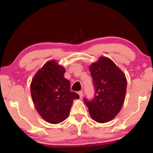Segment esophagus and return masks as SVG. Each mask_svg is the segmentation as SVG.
Here are the masks:
<instances>
[{"instance_id": "obj_1", "label": "esophagus", "mask_w": 153, "mask_h": 153, "mask_svg": "<svg viewBox=\"0 0 153 153\" xmlns=\"http://www.w3.org/2000/svg\"><path fill=\"white\" fill-rule=\"evenodd\" d=\"M78 94L79 95V97H80L81 99L83 97V92H82V91H79Z\"/></svg>"}]
</instances>
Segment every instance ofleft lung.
I'll return each mask as SVG.
<instances>
[{"label": "left lung", "instance_id": "left-lung-1", "mask_svg": "<svg viewBox=\"0 0 153 153\" xmlns=\"http://www.w3.org/2000/svg\"><path fill=\"white\" fill-rule=\"evenodd\" d=\"M95 89V96L85 103L91 117L96 122L105 123L115 118L124 103L127 78L112 60L99 57L89 66Z\"/></svg>", "mask_w": 153, "mask_h": 153}]
</instances>
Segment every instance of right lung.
<instances>
[{
    "label": "right lung",
    "mask_w": 153,
    "mask_h": 153,
    "mask_svg": "<svg viewBox=\"0 0 153 153\" xmlns=\"http://www.w3.org/2000/svg\"><path fill=\"white\" fill-rule=\"evenodd\" d=\"M65 69L51 60L36 73L30 83V93L36 110L46 122L58 124L68 117L74 99L79 95L70 91Z\"/></svg>",
    "instance_id": "right-lung-1"
}]
</instances>
